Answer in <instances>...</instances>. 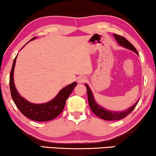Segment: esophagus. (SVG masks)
I'll return each mask as SVG.
<instances>
[{"mask_svg":"<svg viewBox=\"0 0 156 156\" xmlns=\"http://www.w3.org/2000/svg\"><path fill=\"white\" fill-rule=\"evenodd\" d=\"M87 81V78H85L84 76H80L77 78V82L79 83H84Z\"/></svg>","mask_w":156,"mask_h":156,"instance_id":"34e87169","label":"esophagus"}]
</instances>
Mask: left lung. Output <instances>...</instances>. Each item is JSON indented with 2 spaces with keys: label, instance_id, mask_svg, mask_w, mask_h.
Wrapping results in <instances>:
<instances>
[{
  "label": "left lung",
  "instance_id": "1",
  "mask_svg": "<svg viewBox=\"0 0 156 156\" xmlns=\"http://www.w3.org/2000/svg\"><path fill=\"white\" fill-rule=\"evenodd\" d=\"M114 37H115V39L117 40V41L118 42V44L119 45L134 51L135 53L139 55L138 52H137L136 49L134 48V46H133L129 41H128L125 37L117 34H114ZM85 85L87 90L88 102H89V105L90 106V108H91L92 112H93L96 115L99 117L101 119H105V120H119V119H123L124 117H127L129 114H130L131 112H132V110L134 109V108L136 107V105L139 102L138 101L134 105H132V107L128 108L127 110H125V111L112 112L110 111V110H106L104 108L100 107V106L95 102L93 94H92V92L91 90H90L89 86L87 84Z\"/></svg>",
  "mask_w": 156,
  "mask_h": 156
}]
</instances>
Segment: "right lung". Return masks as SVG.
<instances>
[{
  "label": "right lung",
  "instance_id": "1",
  "mask_svg": "<svg viewBox=\"0 0 156 156\" xmlns=\"http://www.w3.org/2000/svg\"><path fill=\"white\" fill-rule=\"evenodd\" d=\"M35 38L34 37L31 40L34 39ZM16 58L17 56L13 61L10 74V89L11 96L17 108L24 116L34 121L45 122L55 118L64 109L67 99L73 91L74 87L76 85V82L72 83L71 84L63 88L57 96L50 102L44 104H34L29 103L20 96L15 89L13 81V73Z\"/></svg>",
  "mask_w": 156,
  "mask_h": 156
}]
</instances>
